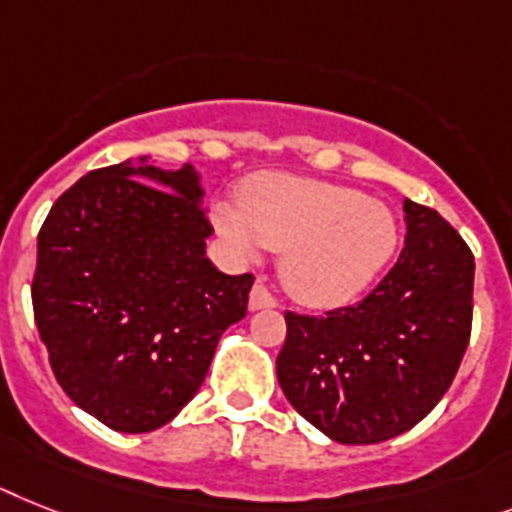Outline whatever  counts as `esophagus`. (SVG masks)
<instances>
[{
	"mask_svg": "<svg viewBox=\"0 0 512 512\" xmlns=\"http://www.w3.org/2000/svg\"><path fill=\"white\" fill-rule=\"evenodd\" d=\"M274 306H277V298L269 293V287L256 282L251 290V298H248V308H251V311H264V308H274Z\"/></svg>",
	"mask_w": 512,
	"mask_h": 512,
	"instance_id": "34e87169",
	"label": "esophagus"
}]
</instances>
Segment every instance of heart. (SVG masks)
<instances>
[{"label": "heart", "instance_id": "1", "mask_svg": "<svg viewBox=\"0 0 512 512\" xmlns=\"http://www.w3.org/2000/svg\"><path fill=\"white\" fill-rule=\"evenodd\" d=\"M219 232L243 256L282 253L280 277L295 301L350 303L377 280L398 248L392 209L345 185L264 175L240 193V209L217 206Z\"/></svg>", "mask_w": 512, "mask_h": 512}]
</instances>
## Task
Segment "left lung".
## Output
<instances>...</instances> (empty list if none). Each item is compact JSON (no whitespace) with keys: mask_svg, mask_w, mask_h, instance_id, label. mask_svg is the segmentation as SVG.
<instances>
[{"mask_svg":"<svg viewBox=\"0 0 512 512\" xmlns=\"http://www.w3.org/2000/svg\"><path fill=\"white\" fill-rule=\"evenodd\" d=\"M398 264L356 306L287 311L277 379L295 411L342 445L416 426L453 384L471 337L474 253L437 211L405 198Z\"/></svg>","mask_w":512,"mask_h":512,"instance_id":"left-lung-1","label":"left lung"}]
</instances>
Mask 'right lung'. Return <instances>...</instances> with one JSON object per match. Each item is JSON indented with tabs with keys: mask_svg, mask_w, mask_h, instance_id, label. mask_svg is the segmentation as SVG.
Segmentation results:
<instances>
[{
	"mask_svg": "<svg viewBox=\"0 0 512 512\" xmlns=\"http://www.w3.org/2000/svg\"><path fill=\"white\" fill-rule=\"evenodd\" d=\"M198 172L138 156L88 172L38 232L31 298L54 377L114 432H154L204 384L248 311L251 274L206 259Z\"/></svg>",
	"mask_w": 512,
	"mask_h": 512,
	"instance_id": "add662e5",
	"label": "right lung"
}]
</instances>
